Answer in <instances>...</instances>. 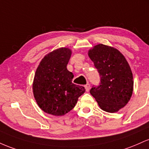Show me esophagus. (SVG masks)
I'll return each mask as SVG.
<instances>
[{"label":"esophagus","instance_id":"obj_1","mask_svg":"<svg viewBox=\"0 0 149 149\" xmlns=\"http://www.w3.org/2000/svg\"><path fill=\"white\" fill-rule=\"evenodd\" d=\"M84 87H85V89H86V91H89V89H90V84H87L85 85Z\"/></svg>","mask_w":149,"mask_h":149}]
</instances>
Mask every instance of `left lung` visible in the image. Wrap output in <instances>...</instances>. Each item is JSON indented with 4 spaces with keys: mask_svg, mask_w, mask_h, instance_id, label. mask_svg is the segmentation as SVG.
I'll return each instance as SVG.
<instances>
[{
    "mask_svg": "<svg viewBox=\"0 0 149 149\" xmlns=\"http://www.w3.org/2000/svg\"><path fill=\"white\" fill-rule=\"evenodd\" d=\"M88 55L101 76V83L90 93L103 111L115 113L127 104L134 89L133 74L126 58L112 46L96 45Z\"/></svg>",
    "mask_w": 149,
    "mask_h": 149,
    "instance_id": "1",
    "label": "left lung"
}]
</instances>
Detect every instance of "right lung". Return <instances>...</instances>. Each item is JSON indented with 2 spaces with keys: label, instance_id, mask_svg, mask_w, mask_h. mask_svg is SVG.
Listing matches in <instances>:
<instances>
[{
  "label": "right lung",
  "instance_id": "obj_1",
  "mask_svg": "<svg viewBox=\"0 0 149 149\" xmlns=\"http://www.w3.org/2000/svg\"><path fill=\"white\" fill-rule=\"evenodd\" d=\"M72 55L69 48H59L42 58L32 84L36 103L45 113L62 116L74 108L85 88L72 83L74 75L67 69Z\"/></svg>",
  "mask_w": 149,
  "mask_h": 149
}]
</instances>
